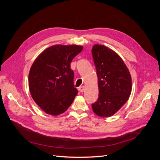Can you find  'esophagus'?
Masks as SVG:
<instances>
[{"instance_id": "esophagus-1", "label": "esophagus", "mask_w": 160, "mask_h": 160, "mask_svg": "<svg viewBox=\"0 0 160 160\" xmlns=\"http://www.w3.org/2000/svg\"><path fill=\"white\" fill-rule=\"evenodd\" d=\"M85 87L83 86V85L80 86L79 88V90L81 92H83V91H85Z\"/></svg>"}]
</instances>
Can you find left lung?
I'll list each match as a JSON object with an SVG mask.
<instances>
[{
	"label": "left lung",
	"mask_w": 160,
	"mask_h": 160,
	"mask_svg": "<svg viewBox=\"0 0 160 160\" xmlns=\"http://www.w3.org/2000/svg\"><path fill=\"white\" fill-rule=\"evenodd\" d=\"M92 55L98 78L99 98L91 108L101 118L111 117L128 100L132 89V77L123 59L109 47L95 44Z\"/></svg>",
	"instance_id": "1"
}]
</instances>
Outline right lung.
<instances>
[{"mask_svg":"<svg viewBox=\"0 0 160 160\" xmlns=\"http://www.w3.org/2000/svg\"><path fill=\"white\" fill-rule=\"evenodd\" d=\"M83 48L77 45H52L33 62L28 74L29 91L32 99L47 114L63 113L78 93L71 62Z\"/></svg>","mask_w":160,"mask_h":160,"instance_id":"add662e5","label":"right lung"}]
</instances>
